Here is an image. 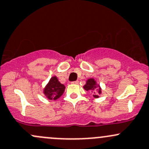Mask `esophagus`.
I'll use <instances>...</instances> for the list:
<instances>
[{"mask_svg":"<svg viewBox=\"0 0 149 149\" xmlns=\"http://www.w3.org/2000/svg\"><path fill=\"white\" fill-rule=\"evenodd\" d=\"M78 83H79V81H72V84H77Z\"/></svg>","mask_w":149,"mask_h":149,"instance_id":"obj_1","label":"esophagus"}]
</instances>
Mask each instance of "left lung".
I'll return each instance as SVG.
<instances>
[{
    "label": "left lung",
    "instance_id": "left-lung-1",
    "mask_svg": "<svg viewBox=\"0 0 149 149\" xmlns=\"http://www.w3.org/2000/svg\"><path fill=\"white\" fill-rule=\"evenodd\" d=\"M83 88L86 91H89V92H92L95 90L93 95V97H95V98H98L99 95L102 93V89H101L100 86L97 84V81L94 80V79H93V78L88 79Z\"/></svg>",
    "mask_w": 149,
    "mask_h": 149
}]
</instances>
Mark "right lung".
<instances>
[{"label": "right lung", "mask_w": 149, "mask_h": 149, "mask_svg": "<svg viewBox=\"0 0 149 149\" xmlns=\"http://www.w3.org/2000/svg\"><path fill=\"white\" fill-rule=\"evenodd\" d=\"M65 85L59 81L57 77L54 76L51 77L49 82L44 88L43 93L49 100H56L62 95L65 92Z\"/></svg>", "instance_id": "add662e5"}]
</instances>
